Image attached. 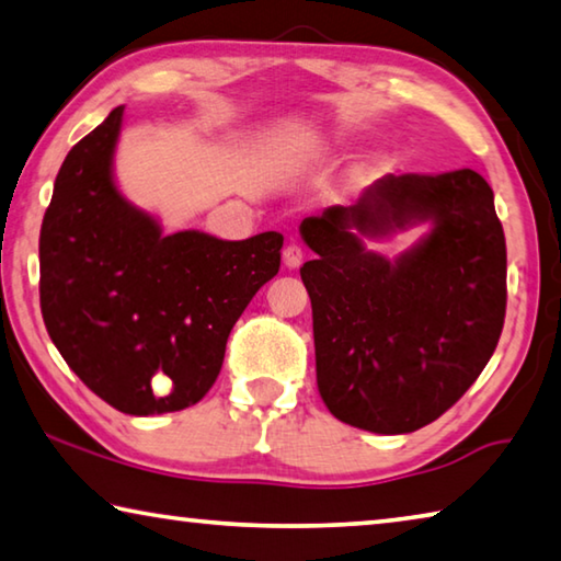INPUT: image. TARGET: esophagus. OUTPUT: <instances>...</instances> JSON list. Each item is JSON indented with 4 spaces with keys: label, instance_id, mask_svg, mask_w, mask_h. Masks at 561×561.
<instances>
[{
    "label": "esophagus",
    "instance_id": "esophagus-1",
    "mask_svg": "<svg viewBox=\"0 0 561 561\" xmlns=\"http://www.w3.org/2000/svg\"><path fill=\"white\" fill-rule=\"evenodd\" d=\"M282 260H284V264H287L289 270H297L299 264L304 262V250H301V247H299L297 242H289L287 247H284Z\"/></svg>",
    "mask_w": 561,
    "mask_h": 561
}]
</instances>
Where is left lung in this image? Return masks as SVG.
I'll list each match as a JSON object with an SVG mask.
<instances>
[{"instance_id":"8db88e82","label":"left lung","mask_w":561,"mask_h":561,"mask_svg":"<svg viewBox=\"0 0 561 561\" xmlns=\"http://www.w3.org/2000/svg\"><path fill=\"white\" fill-rule=\"evenodd\" d=\"M417 221L432 232L396 261L365 250L366 236ZM299 232L317 252L299 272L331 415L398 435L458 403L505 324L507 250L488 180L470 168L386 175L356 205L304 217Z\"/></svg>"}]
</instances>
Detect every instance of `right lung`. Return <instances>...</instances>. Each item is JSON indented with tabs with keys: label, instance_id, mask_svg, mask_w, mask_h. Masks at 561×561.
<instances>
[{
	"label": "right lung",
	"instance_id": "obj_1",
	"mask_svg": "<svg viewBox=\"0 0 561 561\" xmlns=\"http://www.w3.org/2000/svg\"><path fill=\"white\" fill-rule=\"evenodd\" d=\"M123 106L76 144L39 234L46 331L71 371L128 415L183 411L210 391L227 336L279 272L284 237L163 234L113 180Z\"/></svg>",
	"mask_w": 561,
	"mask_h": 561
}]
</instances>
